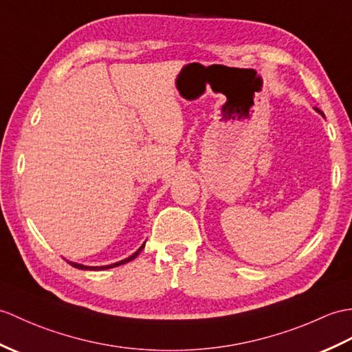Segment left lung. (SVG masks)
<instances>
[{
    "mask_svg": "<svg viewBox=\"0 0 352 352\" xmlns=\"http://www.w3.org/2000/svg\"><path fill=\"white\" fill-rule=\"evenodd\" d=\"M316 111H318V112H320V113H321V116H322V117H324V113H322V112H321V111H320V109H316Z\"/></svg>",
    "mask_w": 352,
    "mask_h": 352,
    "instance_id": "8db88e82",
    "label": "left lung"
}]
</instances>
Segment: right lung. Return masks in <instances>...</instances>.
I'll return each mask as SVG.
<instances>
[{
  "label": "right lung",
  "mask_w": 352,
  "mask_h": 352,
  "mask_svg": "<svg viewBox=\"0 0 352 352\" xmlns=\"http://www.w3.org/2000/svg\"><path fill=\"white\" fill-rule=\"evenodd\" d=\"M145 248V243L142 244L141 248H139L133 255H130L129 258H126V259H122V261H120V263H116V264H109V265H103V267H87V265H82V264H76V263H70L69 261V264L72 265V267H75V268H79V270H106V268H113V267H118V265H122V264H126V263H130V261L132 259H135L139 253L142 252V249Z\"/></svg>",
  "instance_id": "obj_1"
}]
</instances>
